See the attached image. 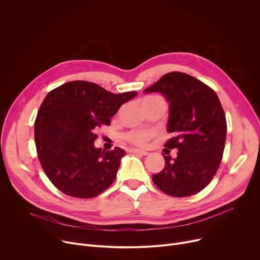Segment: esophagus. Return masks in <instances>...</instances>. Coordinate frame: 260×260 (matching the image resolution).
Returning a JSON list of instances; mask_svg holds the SVG:
<instances>
[{"label": "esophagus", "instance_id": "34e87169", "mask_svg": "<svg viewBox=\"0 0 260 260\" xmlns=\"http://www.w3.org/2000/svg\"><path fill=\"white\" fill-rule=\"evenodd\" d=\"M129 152H134V153H139L142 155H147L148 152L146 150H142V149H137V148H131Z\"/></svg>", "mask_w": 260, "mask_h": 260}]
</instances>
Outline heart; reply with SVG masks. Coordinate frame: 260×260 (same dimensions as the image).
<instances>
[{"label": "heart", "mask_w": 260, "mask_h": 260, "mask_svg": "<svg viewBox=\"0 0 260 260\" xmlns=\"http://www.w3.org/2000/svg\"><path fill=\"white\" fill-rule=\"evenodd\" d=\"M160 99V97L157 96H149L146 97L143 100V103L145 102H150L153 100ZM157 135L154 131H149V129H134V131H129L127 133L124 134L123 138L125 139V141H127L128 143L136 145V146H140V147H144L147 146L149 141L152 139V138Z\"/></svg>", "instance_id": "obj_1"}]
</instances>
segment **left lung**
I'll return each mask as SVG.
<instances>
[{
	"label": "left lung",
	"instance_id": "1",
	"mask_svg": "<svg viewBox=\"0 0 260 260\" xmlns=\"http://www.w3.org/2000/svg\"><path fill=\"white\" fill-rule=\"evenodd\" d=\"M155 92L169 102L168 132L174 136L164 146L178 149V157L164 155L165 167L152 181L170 197L197 194L209 185L222 159L227 122L221 103L210 86L182 72L167 73L144 90Z\"/></svg>",
	"mask_w": 260,
	"mask_h": 260
}]
</instances>
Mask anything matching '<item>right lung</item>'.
I'll return each mask as SVG.
<instances>
[{
    "mask_svg": "<svg viewBox=\"0 0 260 260\" xmlns=\"http://www.w3.org/2000/svg\"><path fill=\"white\" fill-rule=\"evenodd\" d=\"M136 95H116L84 80L48 93L34 122V140L46 176L62 193L90 199L113 184L125 152L95 148L96 129L110 125L111 117Z\"/></svg>",
    "mask_w": 260,
    "mask_h": 260,
    "instance_id": "add662e5",
    "label": "right lung"
}]
</instances>
